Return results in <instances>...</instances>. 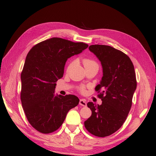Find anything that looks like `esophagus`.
I'll return each instance as SVG.
<instances>
[{
  "instance_id": "esophagus-1",
  "label": "esophagus",
  "mask_w": 156,
  "mask_h": 156,
  "mask_svg": "<svg viewBox=\"0 0 156 156\" xmlns=\"http://www.w3.org/2000/svg\"><path fill=\"white\" fill-rule=\"evenodd\" d=\"M79 105L82 106V107H86L87 106V102H86L84 99H80V102H79Z\"/></svg>"
}]
</instances>
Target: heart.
Segmentation results:
<instances>
[{
    "instance_id": "obj_1",
    "label": "heart",
    "mask_w": 156,
    "mask_h": 156,
    "mask_svg": "<svg viewBox=\"0 0 156 156\" xmlns=\"http://www.w3.org/2000/svg\"><path fill=\"white\" fill-rule=\"evenodd\" d=\"M74 64V62H71L70 64L68 65V68H67V70L68 71L72 68V66H73V64ZM83 64H84L85 68L89 67V66H98L97 63L94 60H93V59H90V58H84L83 59ZM78 90L80 91V93L84 94V92H86V87H84V86H81V87H80L78 88Z\"/></svg>"
}]
</instances>
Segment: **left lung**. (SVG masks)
<instances>
[{
	"label": "left lung",
	"mask_w": 156,
	"mask_h": 156,
	"mask_svg": "<svg viewBox=\"0 0 156 156\" xmlns=\"http://www.w3.org/2000/svg\"><path fill=\"white\" fill-rule=\"evenodd\" d=\"M89 50L103 69L101 83L95 88L102 102L101 105L88 102L92 115L84 126L89 133L105 137L119 130L127 119L137 87L136 76L131 59L122 51L105 45H92Z\"/></svg>",
	"instance_id": "1"
}]
</instances>
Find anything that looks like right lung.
Wrapping results in <instances>:
<instances>
[{
	"instance_id": "obj_1",
	"label": "right lung",
	"mask_w": 156,
	"mask_h": 156,
	"mask_svg": "<svg viewBox=\"0 0 156 156\" xmlns=\"http://www.w3.org/2000/svg\"><path fill=\"white\" fill-rule=\"evenodd\" d=\"M88 46L53 37L36 44L27 54L21 74V100L29 122L40 133L58 130L68 112L78 105L76 96H55L54 90L56 82L64 75L67 59Z\"/></svg>"
}]
</instances>
